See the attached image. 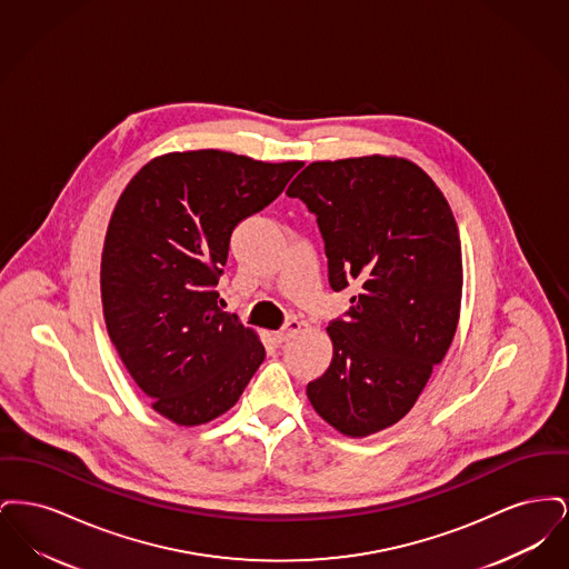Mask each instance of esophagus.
Masks as SVG:
<instances>
[{
  "instance_id": "34e87169",
  "label": "esophagus",
  "mask_w": 569,
  "mask_h": 569,
  "mask_svg": "<svg viewBox=\"0 0 569 569\" xmlns=\"http://www.w3.org/2000/svg\"><path fill=\"white\" fill-rule=\"evenodd\" d=\"M300 328H302L300 320H288L281 330L274 332V339H277L279 343H286V341H290L292 337H297L298 332H300Z\"/></svg>"
}]
</instances>
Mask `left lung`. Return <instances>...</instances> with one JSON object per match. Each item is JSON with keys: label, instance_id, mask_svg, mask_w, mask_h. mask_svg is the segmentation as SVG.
<instances>
[{"label": "left lung", "instance_id": "left-lung-1", "mask_svg": "<svg viewBox=\"0 0 569 569\" xmlns=\"http://www.w3.org/2000/svg\"><path fill=\"white\" fill-rule=\"evenodd\" d=\"M286 193L316 216L330 288L352 290L307 397L337 431L378 433L413 407L457 332V221L431 177L397 158L309 163Z\"/></svg>", "mask_w": 569, "mask_h": 569}]
</instances>
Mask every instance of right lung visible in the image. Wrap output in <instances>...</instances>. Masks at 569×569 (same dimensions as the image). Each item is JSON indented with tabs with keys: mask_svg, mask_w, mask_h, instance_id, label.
Here are the masks:
<instances>
[{
	"mask_svg": "<svg viewBox=\"0 0 569 569\" xmlns=\"http://www.w3.org/2000/svg\"><path fill=\"white\" fill-rule=\"evenodd\" d=\"M300 162L216 149L168 153L121 193L102 251L110 341L163 418L196 427L228 411L264 346L217 305L234 228L269 207Z\"/></svg>",
	"mask_w": 569,
	"mask_h": 569,
	"instance_id": "1",
	"label": "right lung"
}]
</instances>
